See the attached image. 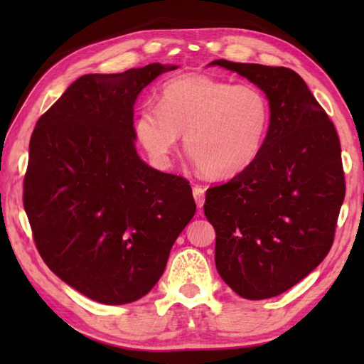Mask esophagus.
<instances>
[{"label":"esophagus","mask_w":364,"mask_h":364,"mask_svg":"<svg viewBox=\"0 0 364 364\" xmlns=\"http://www.w3.org/2000/svg\"><path fill=\"white\" fill-rule=\"evenodd\" d=\"M192 194H194L197 206L202 208L205 205V189L202 186H194V189H192Z\"/></svg>","instance_id":"obj_1"}]
</instances>
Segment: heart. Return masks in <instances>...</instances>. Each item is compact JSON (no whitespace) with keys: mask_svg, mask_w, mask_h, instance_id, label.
<instances>
[{"mask_svg":"<svg viewBox=\"0 0 364 364\" xmlns=\"http://www.w3.org/2000/svg\"><path fill=\"white\" fill-rule=\"evenodd\" d=\"M270 128V103L255 86H236L202 73L167 81L159 107L145 105L134 120L142 149L167 162L184 133V149L196 167L214 180L245 172L264 146Z\"/></svg>","mask_w":364,"mask_h":364,"instance_id":"1","label":"heart"}]
</instances>
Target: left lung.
Masks as SVG:
<instances>
[{
    "instance_id": "1",
    "label": "left lung",
    "mask_w": 364,
    "mask_h": 364,
    "mask_svg": "<svg viewBox=\"0 0 364 364\" xmlns=\"http://www.w3.org/2000/svg\"><path fill=\"white\" fill-rule=\"evenodd\" d=\"M269 98L264 146L245 172L206 191L215 230V267L237 296H280L313 272L335 237L346 183L333 122L286 67L213 60Z\"/></svg>"
}]
</instances>
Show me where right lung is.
Segmentation results:
<instances>
[{
    "mask_svg": "<svg viewBox=\"0 0 364 364\" xmlns=\"http://www.w3.org/2000/svg\"><path fill=\"white\" fill-rule=\"evenodd\" d=\"M176 65L84 75L33 131L23 205L45 264L92 300L149 294L196 214L189 183L136 151L134 103Z\"/></svg>",
    "mask_w": 364,
    "mask_h": 364,
    "instance_id": "1",
    "label": "right lung"
}]
</instances>
